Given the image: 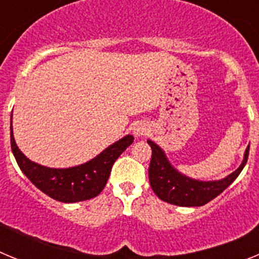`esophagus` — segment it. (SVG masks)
<instances>
[{"mask_svg":"<svg viewBox=\"0 0 259 259\" xmlns=\"http://www.w3.org/2000/svg\"><path fill=\"white\" fill-rule=\"evenodd\" d=\"M148 134V128L145 124H136L134 128V135L136 137L144 136V135Z\"/></svg>","mask_w":259,"mask_h":259,"instance_id":"obj_1","label":"esophagus"}]
</instances>
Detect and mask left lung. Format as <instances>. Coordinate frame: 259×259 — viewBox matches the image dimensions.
<instances>
[{
  "instance_id": "obj_1",
  "label": "left lung",
  "mask_w": 259,
  "mask_h": 259,
  "mask_svg": "<svg viewBox=\"0 0 259 259\" xmlns=\"http://www.w3.org/2000/svg\"><path fill=\"white\" fill-rule=\"evenodd\" d=\"M152 148V159L149 166V182L152 189L164 202L176 206H202L214 200L228 185L235 182L249 155V146L245 149L241 164L237 170L219 180H197L184 175L172 166L161 146L148 139Z\"/></svg>"
}]
</instances>
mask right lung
Segmentation results:
<instances>
[{
    "label": "right lung",
    "instance_id": "add662e5",
    "mask_svg": "<svg viewBox=\"0 0 259 259\" xmlns=\"http://www.w3.org/2000/svg\"><path fill=\"white\" fill-rule=\"evenodd\" d=\"M10 119H13V114ZM10 139L11 150L22 172L41 192L54 200L66 203L91 200L101 193L109 179L114 162L134 143V136L127 135L85 163L68 168H52L31 161L20 152L14 139L11 120Z\"/></svg>",
    "mask_w": 259,
    "mask_h": 259
}]
</instances>
